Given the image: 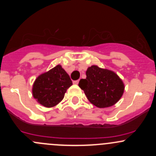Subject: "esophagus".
<instances>
[{"mask_svg":"<svg viewBox=\"0 0 156 156\" xmlns=\"http://www.w3.org/2000/svg\"><path fill=\"white\" fill-rule=\"evenodd\" d=\"M78 82H79V80H76V81H74L73 83L75 84H78Z\"/></svg>","mask_w":156,"mask_h":156,"instance_id":"obj_1","label":"esophagus"}]
</instances>
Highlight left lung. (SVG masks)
Instances as JSON below:
<instances>
[{
  "mask_svg": "<svg viewBox=\"0 0 156 156\" xmlns=\"http://www.w3.org/2000/svg\"><path fill=\"white\" fill-rule=\"evenodd\" d=\"M87 78L81 79L78 86L88 100L99 108L113 106L122 97L125 90L121 78L112 71L92 66L86 72Z\"/></svg>",
  "mask_w": 156,
  "mask_h": 156,
  "instance_id": "left-lung-1",
  "label": "left lung"
}]
</instances>
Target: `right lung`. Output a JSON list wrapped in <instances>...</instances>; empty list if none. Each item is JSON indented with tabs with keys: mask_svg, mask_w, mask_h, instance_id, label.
Instances as JSON below:
<instances>
[{
	"mask_svg": "<svg viewBox=\"0 0 156 156\" xmlns=\"http://www.w3.org/2000/svg\"><path fill=\"white\" fill-rule=\"evenodd\" d=\"M72 85L69 75L58 65L37 77L33 84V97L42 106L53 107L63 99L67 89Z\"/></svg>",
	"mask_w": 156,
	"mask_h": 156,
	"instance_id": "obj_1",
	"label": "right lung"
}]
</instances>
